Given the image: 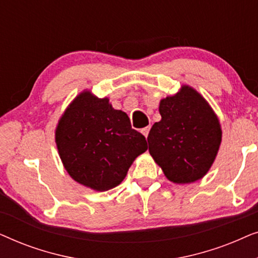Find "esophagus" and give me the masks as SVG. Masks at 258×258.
I'll list each match as a JSON object with an SVG mask.
<instances>
[{
    "instance_id": "34e87169",
    "label": "esophagus",
    "mask_w": 258,
    "mask_h": 258,
    "mask_svg": "<svg viewBox=\"0 0 258 258\" xmlns=\"http://www.w3.org/2000/svg\"><path fill=\"white\" fill-rule=\"evenodd\" d=\"M149 130H150V126H146V128H143L142 130H141V133L146 136V139L148 137V135H149Z\"/></svg>"
}]
</instances>
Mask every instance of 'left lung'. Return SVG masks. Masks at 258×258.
Returning a JSON list of instances; mask_svg holds the SVG:
<instances>
[{
	"label": "left lung",
	"mask_w": 258,
	"mask_h": 258,
	"mask_svg": "<svg viewBox=\"0 0 258 258\" xmlns=\"http://www.w3.org/2000/svg\"><path fill=\"white\" fill-rule=\"evenodd\" d=\"M161 121L148 135L149 153L169 181L185 184L209 171L222 141L216 114L202 95L182 86L160 102Z\"/></svg>",
	"instance_id": "8db88e82"
}]
</instances>
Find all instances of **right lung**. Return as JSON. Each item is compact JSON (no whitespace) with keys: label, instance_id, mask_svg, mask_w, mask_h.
<instances>
[{"label":"right lung","instance_id":"1","mask_svg":"<svg viewBox=\"0 0 258 258\" xmlns=\"http://www.w3.org/2000/svg\"><path fill=\"white\" fill-rule=\"evenodd\" d=\"M59 157L77 183L96 191L115 188L137 156L146 137L132 128L128 115L109 98L83 91L66 109L55 132Z\"/></svg>","mask_w":258,"mask_h":258}]
</instances>
